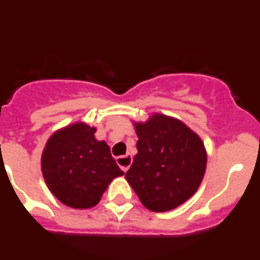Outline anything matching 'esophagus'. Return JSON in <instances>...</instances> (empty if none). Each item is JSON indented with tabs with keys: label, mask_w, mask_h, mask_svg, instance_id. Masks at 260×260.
Masks as SVG:
<instances>
[{
	"label": "esophagus",
	"mask_w": 260,
	"mask_h": 260,
	"mask_svg": "<svg viewBox=\"0 0 260 260\" xmlns=\"http://www.w3.org/2000/svg\"><path fill=\"white\" fill-rule=\"evenodd\" d=\"M116 161L123 172H127L128 168H130V165H132L133 162V156L130 155V153H126V155L122 156H117Z\"/></svg>",
	"instance_id": "esophagus-1"
}]
</instances>
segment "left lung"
<instances>
[{
    "label": "left lung",
    "instance_id": "8db88e82",
    "mask_svg": "<svg viewBox=\"0 0 260 260\" xmlns=\"http://www.w3.org/2000/svg\"><path fill=\"white\" fill-rule=\"evenodd\" d=\"M135 132L138 153L125 177L144 207L165 212L185 203L206 172L207 155L201 138L164 114L135 123Z\"/></svg>",
    "mask_w": 260,
    "mask_h": 260
}]
</instances>
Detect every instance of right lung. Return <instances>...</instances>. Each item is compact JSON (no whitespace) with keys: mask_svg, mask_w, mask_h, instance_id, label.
<instances>
[{"mask_svg":"<svg viewBox=\"0 0 260 260\" xmlns=\"http://www.w3.org/2000/svg\"><path fill=\"white\" fill-rule=\"evenodd\" d=\"M95 132L86 123H73L49 138L41 156L47 186L69 207L96 206L110 181L123 174L109 146L96 141Z\"/></svg>","mask_w":260,"mask_h":260,"instance_id":"add662e5","label":"right lung"}]
</instances>
